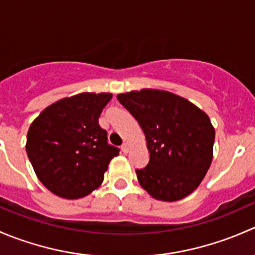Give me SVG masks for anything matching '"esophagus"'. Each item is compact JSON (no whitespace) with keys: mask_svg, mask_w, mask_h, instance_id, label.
<instances>
[{"mask_svg":"<svg viewBox=\"0 0 255 255\" xmlns=\"http://www.w3.org/2000/svg\"><path fill=\"white\" fill-rule=\"evenodd\" d=\"M122 151H123V153H125V154H127L128 151H129V146H128L127 143H125V144H123V145H122Z\"/></svg>","mask_w":255,"mask_h":255,"instance_id":"esophagus-1","label":"esophagus"}]
</instances>
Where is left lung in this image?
Here are the masks:
<instances>
[{
	"instance_id": "8db88e82",
	"label": "left lung",
	"mask_w": 255,
	"mask_h": 255,
	"mask_svg": "<svg viewBox=\"0 0 255 255\" xmlns=\"http://www.w3.org/2000/svg\"><path fill=\"white\" fill-rule=\"evenodd\" d=\"M142 127L150 158L137 169L140 186L159 201L174 202L199 187L213 158L215 128L192 102L173 92L142 89L117 95Z\"/></svg>"
}]
</instances>
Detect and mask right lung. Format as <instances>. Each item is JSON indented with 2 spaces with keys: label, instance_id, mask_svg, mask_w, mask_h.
Listing matches in <instances>:
<instances>
[{
  "label": "right lung",
  "instance_id": "obj_1",
  "mask_svg": "<svg viewBox=\"0 0 255 255\" xmlns=\"http://www.w3.org/2000/svg\"><path fill=\"white\" fill-rule=\"evenodd\" d=\"M109 92H82L54 102L30 125L25 150L35 175L54 195L76 200L104 181L120 150L107 143L99 125Z\"/></svg>",
  "mask_w": 255,
  "mask_h": 255
}]
</instances>
